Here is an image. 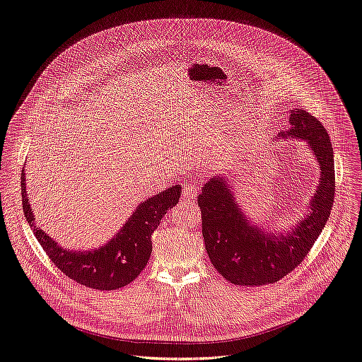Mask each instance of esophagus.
Instances as JSON below:
<instances>
[{
  "label": "esophagus",
  "instance_id": "34e87169",
  "mask_svg": "<svg viewBox=\"0 0 362 362\" xmlns=\"http://www.w3.org/2000/svg\"><path fill=\"white\" fill-rule=\"evenodd\" d=\"M197 192H199L197 181H194V180L187 181L182 185V199L184 200H193V199H196Z\"/></svg>",
  "mask_w": 362,
  "mask_h": 362
}]
</instances>
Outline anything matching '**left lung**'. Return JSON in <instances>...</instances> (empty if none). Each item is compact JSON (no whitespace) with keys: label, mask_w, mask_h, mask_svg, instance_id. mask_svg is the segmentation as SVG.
Masks as SVG:
<instances>
[{"label":"left lung","mask_w":362,"mask_h":362,"mask_svg":"<svg viewBox=\"0 0 362 362\" xmlns=\"http://www.w3.org/2000/svg\"><path fill=\"white\" fill-rule=\"evenodd\" d=\"M286 140L305 141L320 165V181L306 215L290 230L267 231L255 226L234 197L230 180L219 174L202 188L204 249L215 269L237 286L277 283L293 271L321 234L334 202V158L330 136L317 117L302 109L290 112Z\"/></svg>","instance_id":"8db88e82"}]
</instances>
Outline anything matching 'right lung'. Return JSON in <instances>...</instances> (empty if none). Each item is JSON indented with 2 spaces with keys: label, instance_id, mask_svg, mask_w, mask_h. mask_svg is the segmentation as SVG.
Segmentation results:
<instances>
[{
  "label": "right lung",
  "instance_id": "add662e5",
  "mask_svg": "<svg viewBox=\"0 0 362 362\" xmlns=\"http://www.w3.org/2000/svg\"><path fill=\"white\" fill-rule=\"evenodd\" d=\"M181 196V185L169 187L141 202L106 245L98 249L62 247L37 226L28 199L22 169V204L26 221L53 264L74 281L95 290H116L129 284L146 268L151 255V234Z\"/></svg>",
  "mask_w": 362,
  "mask_h": 362
}]
</instances>
